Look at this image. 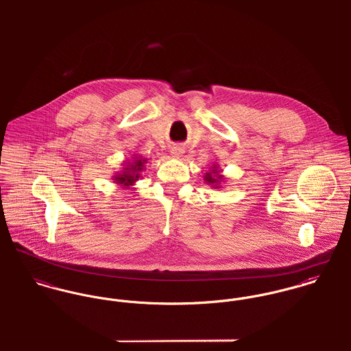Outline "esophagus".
I'll use <instances>...</instances> for the list:
<instances>
[{"instance_id": "34e87169", "label": "esophagus", "mask_w": 351, "mask_h": 351, "mask_svg": "<svg viewBox=\"0 0 351 351\" xmlns=\"http://www.w3.org/2000/svg\"><path fill=\"white\" fill-rule=\"evenodd\" d=\"M171 156H174V158H180V156H182V154H184V149L182 147H180V146H176V147H173L171 150Z\"/></svg>"}]
</instances>
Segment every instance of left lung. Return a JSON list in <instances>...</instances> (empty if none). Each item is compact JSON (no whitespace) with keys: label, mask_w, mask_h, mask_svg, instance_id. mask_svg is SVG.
Here are the masks:
<instances>
[{"label":"left lung","mask_w":351,"mask_h":351,"mask_svg":"<svg viewBox=\"0 0 351 351\" xmlns=\"http://www.w3.org/2000/svg\"><path fill=\"white\" fill-rule=\"evenodd\" d=\"M224 176L221 174V170L219 169V165L217 163H213L210 167H209V171L205 173L204 176V181L206 185H210L213 189H220L221 188V184L224 182Z\"/></svg>","instance_id":"left-lung-1"}]
</instances>
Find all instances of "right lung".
<instances>
[{"label": "right lung", "mask_w": 351, "mask_h": 351, "mask_svg": "<svg viewBox=\"0 0 351 351\" xmlns=\"http://www.w3.org/2000/svg\"><path fill=\"white\" fill-rule=\"evenodd\" d=\"M147 163L146 158H142V155H134L132 159H125L124 166L121 171H116V176H113V182L123 188L134 186L136 181L142 177L141 173L146 169L145 165Z\"/></svg>", "instance_id": "obj_1"}]
</instances>
